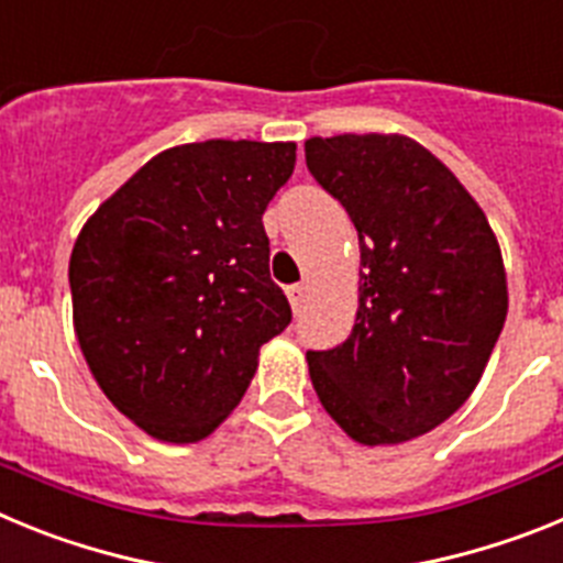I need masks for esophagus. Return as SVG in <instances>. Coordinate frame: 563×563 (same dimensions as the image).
Listing matches in <instances>:
<instances>
[{"instance_id":"obj_1","label":"esophagus","mask_w":563,"mask_h":563,"mask_svg":"<svg viewBox=\"0 0 563 563\" xmlns=\"http://www.w3.org/2000/svg\"><path fill=\"white\" fill-rule=\"evenodd\" d=\"M287 298H290V307L292 310H301V305H305L307 298V285H290L287 287Z\"/></svg>"}]
</instances>
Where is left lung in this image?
Listing matches in <instances>:
<instances>
[{"label": "left lung", "instance_id": "8db88e82", "mask_svg": "<svg viewBox=\"0 0 563 563\" xmlns=\"http://www.w3.org/2000/svg\"><path fill=\"white\" fill-rule=\"evenodd\" d=\"M305 157L355 222L363 265L350 338L307 352L318 400L363 445L426 434L471 397L505 327L499 242L411 137H310Z\"/></svg>", "mask_w": 563, "mask_h": 563}]
</instances>
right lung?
Segmentation results:
<instances>
[{
	"instance_id": "right-lung-1",
	"label": "right lung",
	"mask_w": 563,
	"mask_h": 563,
	"mask_svg": "<svg viewBox=\"0 0 563 563\" xmlns=\"http://www.w3.org/2000/svg\"><path fill=\"white\" fill-rule=\"evenodd\" d=\"M292 166L296 143L174 146L78 233V343L103 395L146 434H211L251 386L258 346L290 324L262 213Z\"/></svg>"
}]
</instances>
